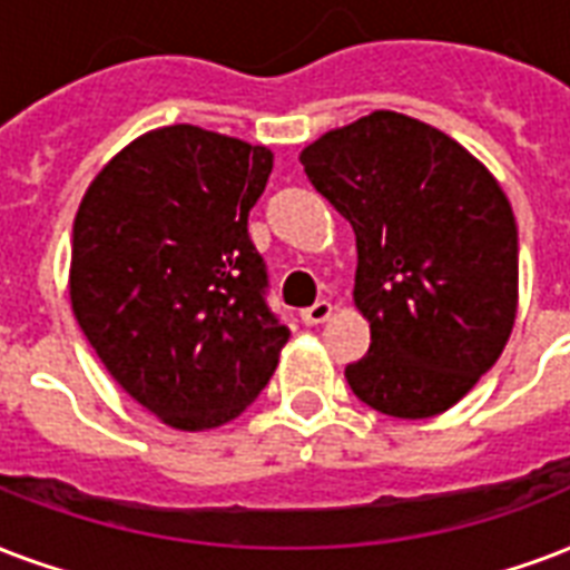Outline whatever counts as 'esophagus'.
Wrapping results in <instances>:
<instances>
[{
  "instance_id": "34e87169",
  "label": "esophagus",
  "mask_w": 570,
  "mask_h": 570,
  "mask_svg": "<svg viewBox=\"0 0 570 570\" xmlns=\"http://www.w3.org/2000/svg\"><path fill=\"white\" fill-rule=\"evenodd\" d=\"M332 302H316V304H311V307H304L302 311V323L304 325H320V323H325V320H328V316H332Z\"/></svg>"
}]
</instances>
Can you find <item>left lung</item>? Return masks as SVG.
I'll return each instance as SVG.
<instances>
[{
  "mask_svg": "<svg viewBox=\"0 0 570 570\" xmlns=\"http://www.w3.org/2000/svg\"><path fill=\"white\" fill-rule=\"evenodd\" d=\"M307 179L355 229V307L371 350L346 382L371 410H451L508 343L517 224L490 169L449 134L376 110L302 151Z\"/></svg>",
  "mask_w": 570,
  "mask_h": 570,
  "instance_id": "left-lung-1",
  "label": "left lung"
}]
</instances>
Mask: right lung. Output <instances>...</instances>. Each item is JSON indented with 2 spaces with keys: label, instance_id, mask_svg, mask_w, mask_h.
Returning a JSON list of instances; mask_svg holds the SVG:
<instances>
[{
  "label": "right lung",
  "instance_id": "right-lung-1",
  "mask_svg": "<svg viewBox=\"0 0 570 570\" xmlns=\"http://www.w3.org/2000/svg\"><path fill=\"white\" fill-rule=\"evenodd\" d=\"M272 160L266 146L169 125L125 146L77 208L73 316L112 380L169 428L242 415L289 341L247 236Z\"/></svg>",
  "mask_w": 570,
  "mask_h": 570
}]
</instances>
